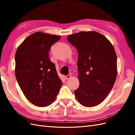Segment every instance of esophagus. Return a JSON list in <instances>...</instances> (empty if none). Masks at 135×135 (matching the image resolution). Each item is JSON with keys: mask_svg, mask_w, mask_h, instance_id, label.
<instances>
[{"mask_svg": "<svg viewBox=\"0 0 135 135\" xmlns=\"http://www.w3.org/2000/svg\"><path fill=\"white\" fill-rule=\"evenodd\" d=\"M71 77V76L70 75H68L67 76H66V77H65V78H66V80H68V79H70Z\"/></svg>", "mask_w": 135, "mask_h": 135, "instance_id": "esophagus-1", "label": "esophagus"}]
</instances>
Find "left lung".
<instances>
[{
	"label": "left lung",
	"mask_w": 135,
	"mask_h": 135,
	"mask_svg": "<svg viewBox=\"0 0 135 135\" xmlns=\"http://www.w3.org/2000/svg\"><path fill=\"white\" fill-rule=\"evenodd\" d=\"M78 53L79 86L76 99L85 107L103 102L112 90L117 75V59L112 44L96 31H81L68 36Z\"/></svg>",
	"instance_id": "1"
}]
</instances>
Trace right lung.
Instances as JSON below:
<instances>
[{
    "label": "right lung",
    "instance_id": "obj_1",
    "mask_svg": "<svg viewBox=\"0 0 135 135\" xmlns=\"http://www.w3.org/2000/svg\"><path fill=\"white\" fill-rule=\"evenodd\" d=\"M60 39L59 35L36 32L16 51V79L26 99L37 107H46L54 103L62 85L48 54L52 45Z\"/></svg>",
    "mask_w": 135,
    "mask_h": 135
}]
</instances>
